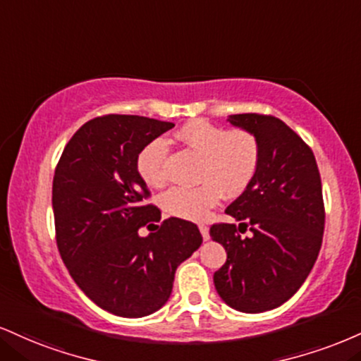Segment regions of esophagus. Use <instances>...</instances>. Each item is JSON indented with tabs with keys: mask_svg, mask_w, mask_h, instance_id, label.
I'll use <instances>...</instances> for the list:
<instances>
[{
	"mask_svg": "<svg viewBox=\"0 0 361 361\" xmlns=\"http://www.w3.org/2000/svg\"><path fill=\"white\" fill-rule=\"evenodd\" d=\"M200 233H202L203 240H208V238H210V232H208L207 225H200Z\"/></svg>",
	"mask_w": 361,
	"mask_h": 361,
	"instance_id": "1",
	"label": "esophagus"
}]
</instances>
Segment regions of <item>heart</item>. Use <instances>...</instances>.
I'll return each instance as SVG.
<instances>
[{
    "label": "heart",
    "mask_w": 361,
    "mask_h": 361,
    "mask_svg": "<svg viewBox=\"0 0 361 361\" xmlns=\"http://www.w3.org/2000/svg\"><path fill=\"white\" fill-rule=\"evenodd\" d=\"M178 141L200 156L197 186H175L161 197L166 214L185 220L205 219L220 197H237L259 169L260 146L247 129H228L207 119L188 121L178 129ZM168 145L163 137L151 139L141 147L136 169L147 186L159 188L166 183Z\"/></svg>",
    "instance_id": "heart-1"
}]
</instances>
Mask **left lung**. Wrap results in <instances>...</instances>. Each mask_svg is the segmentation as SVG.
Instances as JSON below:
<instances>
[{
  "instance_id": "1",
  "label": "left lung",
  "mask_w": 361,
  "mask_h": 361,
  "mask_svg": "<svg viewBox=\"0 0 361 361\" xmlns=\"http://www.w3.org/2000/svg\"><path fill=\"white\" fill-rule=\"evenodd\" d=\"M260 146L259 169L244 193L227 207L235 224H215L210 237L227 250L214 274L219 296L233 310L264 312L296 294L318 259L324 232L319 169L311 147L274 116L233 114Z\"/></svg>"
}]
</instances>
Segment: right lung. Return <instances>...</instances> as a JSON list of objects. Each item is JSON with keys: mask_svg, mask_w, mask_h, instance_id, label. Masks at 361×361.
<instances>
[{"mask_svg": "<svg viewBox=\"0 0 361 361\" xmlns=\"http://www.w3.org/2000/svg\"><path fill=\"white\" fill-rule=\"evenodd\" d=\"M175 128L142 116L109 114L85 123L55 168L51 205L56 245L75 284L90 301L123 318H142L166 305L176 267L202 245L188 220L159 222L136 158L151 139Z\"/></svg>", "mask_w": 361, "mask_h": 361, "instance_id": "obj_1", "label": "right lung"}]
</instances>
